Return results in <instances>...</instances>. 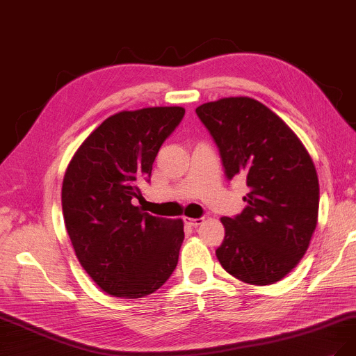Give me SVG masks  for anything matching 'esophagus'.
<instances>
[{
    "label": "esophagus",
    "instance_id": "1",
    "mask_svg": "<svg viewBox=\"0 0 356 356\" xmlns=\"http://www.w3.org/2000/svg\"><path fill=\"white\" fill-rule=\"evenodd\" d=\"M183 220H185L186 225H189V226H192V227H198L200 225H202V222H204V217H200V218H191V217H185V218H183Z\"/></svg>",
    "mask_w": 356,
    "mask_h": 356
}]
</instances>
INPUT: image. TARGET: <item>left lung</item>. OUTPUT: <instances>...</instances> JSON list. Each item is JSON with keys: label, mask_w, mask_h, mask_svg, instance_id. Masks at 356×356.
<instances>
[{"label": "left lung", "mask_w": 356, "mask_h": 356, "mask_svg": "<svg viewBox=\"0 0 356 356\" xmlns=\"http://www.w3.org/2000/svg\"><path fill=\"white\" fill-rule=\"evenodd\" d=\"M218 147L226 176H242L249 193L216 255L233 277L266 286L282 280L305 255L317 227L320 186L308 151L282 118L248 97L196 108Z\"/></svg>", "instance_id": "left-lung-1"}]
</instances>
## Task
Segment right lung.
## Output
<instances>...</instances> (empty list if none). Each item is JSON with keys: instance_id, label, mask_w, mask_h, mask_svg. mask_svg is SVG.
<instances>
[{"instance_id": "obj_1", "label": "right lung", "mask_w": 356, "mask_h": 356, "mask_svg": "<svg viewBox=\"0 0 356 356\" xmlns=\"http://www.w3.org/2000/svg\"><path fill=\"white\" fill-rule=\"evenodd\" d=\"M181 107L120 111L79 147L64 175L65 229L81 266L105 293L136 299L173 274L185 232L180 218L154 217L136 205Z\"/></svg>"}]
</instances>
